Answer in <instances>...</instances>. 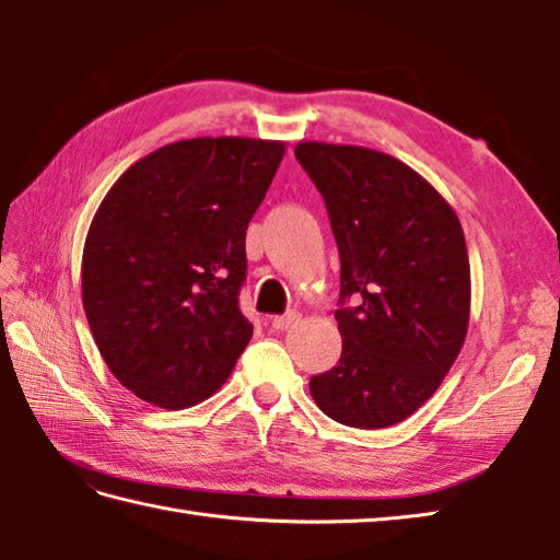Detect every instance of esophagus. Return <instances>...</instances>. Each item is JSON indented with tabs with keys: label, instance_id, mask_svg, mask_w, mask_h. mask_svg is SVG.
<instances>
[{
	"label": "esophagus",
	"instance_id": "34e87169",
	"mask_svg": "<svg viewBox=\"0 0 560 560\" xmlns=\"http://www.w3.org/2000/svg\"><path fill=\"white\" fill-rule=\"evenodd\" d=\"M301 319V313H295V311H291V313H287V315H277L271 319V327L273 329H279V331H283V329H289V327H293L295 323H299Z\"/></svg>",
	"mask_w": 560,
	"mask_h": 560
}]
</instances>
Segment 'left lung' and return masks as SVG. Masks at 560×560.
Segmentation results:
<instances>
[{
  "label": "left lung",
  "mask_w": 560,
  "mask_h": 560,
  "mask_svg": "<svg viewBox=\"0 0 560 560\" xmlns=\"http://www.w3.org/2000/svg\"><path fill=\"white\" fill-rule=\"evenodd\" d=\"M295 159L325 197L341 259V359L311 377L329 419L387 428L433 397L469 327L464 231L438 189L383 151L301 141Z\"/></svg>",
  "instance_id": "1"
}]
</instances>
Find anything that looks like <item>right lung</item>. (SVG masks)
<instances>
[{
    "instance_id": "add662e5",
    "label": "right lung",
    "mask_w": 560,
    "mask_h": 560,
    "mask_svg": "<svg viewBox=\"0 0 560 560\" xmlns=\"http://www.w3.org/2000/svg\"><path fill=\"white\" fill-rule=\"evenodd\" d=\"M283 153V141L183 139L129 165L101 201L83 245V311L139 399L205 401L253 339L237 305L245 231Z\"/></svg>"
}]
</instances>
